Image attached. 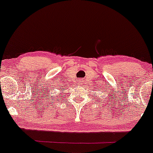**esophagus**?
I'll list each match as a JSON object with an SVG mask.
<instances>
[{
  "label": "esophagus",
  "instance_id": "esophagus-1",
  "mask_svg": "<svg viewBox=\"0 0 153 153\" xmlns=\"http://www.w3.org/2000/svg\"><path fill=\"white\" fill-rule=\"evenodd\" d=\"M81 80H78V84H80V83H81Z\"/></svg>",
  "mask_w": 153,
  "mask_h": 153
}]
</instances>
